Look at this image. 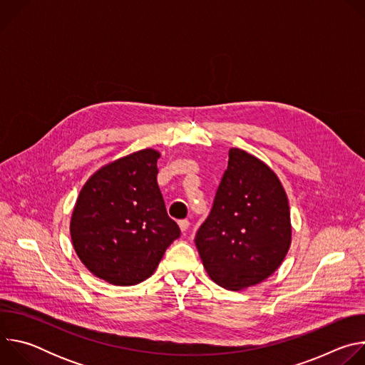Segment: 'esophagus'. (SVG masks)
I'll return each instance as SVG.
<instances>
[{
    "mask_svg": "<svg viewBox=\"0 0 365 365\" xmlns=\"http://www.w3.org/2000/svg\"><path fill=\"white\" fill-rule=\"evenodd\" d=\"M189 221L187 220H182V221H179V228H180V231L182 232H186L187 230H189Z\"/></svg>",
    "mask_w": 365,
    "mask_h": 365,
    "instance_id": "obj_1",
    "label": "esophagus"
}]
</instances>
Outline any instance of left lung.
I'll return each instance as SVG.
<instances>
[{
    "label": "left lung",
    "instance_id": "8db88e82",
    "mask_svg": "<svg viewBox=\"0 0 365 365\" xmlns=\"http://www.w3.org/2000/svg\"><path fill=\"white\" fill-rule=\"evenodd\" d=\"M228 158L212 211L195 244L207 276L238 292L280 267L292 244V222L277 175L241 148H231Z\"/></svg>",
    "mask_w": 365,
    "mask_h": 365
}]
</instances>
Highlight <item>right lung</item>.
Returning <instances> with one entry per match:
<instances>
[{
  "label": "right lung",
  "mask_w": 365,
  "mask_h": 365,
  "mask_svg": "<svg viewBox=\"0 0 365 365\" xmlns=\"http://www.w3.org/2000/svg\"><path fill=\"white\" fill-rule=\"evenodd\" d=\"M160 153L144 148L98 169L83 185L71 238L83 266L115 286L148 279L180 235L158 185Z\"/></svg>",
  "instance_id": "right-lung-1"
}]
</instances>
